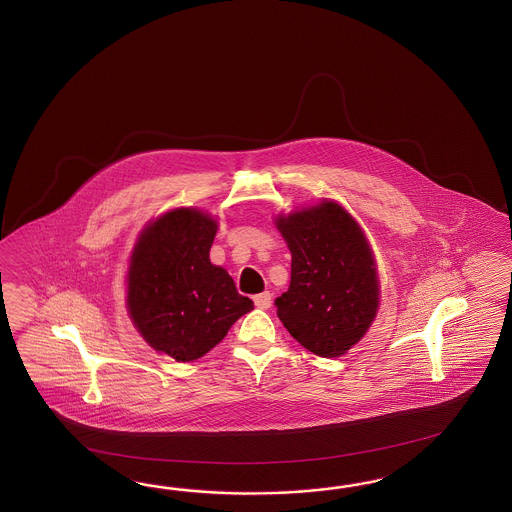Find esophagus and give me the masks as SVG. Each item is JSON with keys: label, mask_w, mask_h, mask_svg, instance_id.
<instances>
[{"label": "esophagus", "mask_w": 512, "mask_h": 512, "mask_svg": "<svg viewBox=\"0 0 512 512\" xmlns=\"http://www.w3.org/2000/svg\"><path fill=\"white\" fill-rule=\"evenodd\" d=\"M253 302H255V306H257L259 310H268L270 304H272V295H270L268 291H264L261 295L253 296Z\"/></svg>", "instance_id": "esophagus-1"}]
</instances>
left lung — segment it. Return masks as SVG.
I'll use <instances>...</instances> for the list:
<instances>
[{
  "mask_svg": "<svg viewBox=\"0 0 512 512\" xmlns=\"http://www.w3.org/2000/svg\"><path fill=\"white\" fill-rule=\"evenodd\" d=\"M291 249V285L276 298L279 321L317 357H340L372 325L379 283L372 251L336 202L278 217Z\"/></svg>",
  "mask_w": 512,
  "mask_h": 512,
  "instance_id": "left-lung-1",
  "label": "left lung"
}]
</instances>
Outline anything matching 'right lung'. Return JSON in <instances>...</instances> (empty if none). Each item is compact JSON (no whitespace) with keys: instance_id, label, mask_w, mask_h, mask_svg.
<instances>
[{"instance_id":"right-lung-1","label":"right lung","mask_w":512,"mask_h":512,"mask_svg":"<svg viewBox=\"0 0 512 512\" xmlns=\"http://www.w3.org/2000/svg\"><path fill=\"white\" fill-rule=\"evenodd\" d=\"M216 221L193 208L155 219L140 234L127 274V308L142 338L178 362L206 355L253 302L210 263Z\"/></svg>"}]
</instances>
